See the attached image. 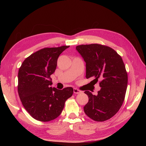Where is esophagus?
I'll return each mask as SVG.
<instances>
[{
  "label": "esophagus",
  "mask_w": 146,
  "mask_h": 146,
  "mask_svg": "<svg viewBox=\"0 0 146 146\" xmlns=\"http://www.w3.org/2000/svg\"><path fill=\"white\" fill-rule=\"evenodd\" d=\"M74 92L75 94H79V93H81V92H82V91L80 90L77 89V88H74Z\"/></svg>",
  "instance_id": "34e87169"
}]
</instances>
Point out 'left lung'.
<instances>
[{
  "instance_id": "8db88e82",
  "label": "left lung",
  "mask_w": 146,
  "mask_h": 146,
  "mask_svg": "<svg viewBox=\"0 0 146 146\" xmlns=\"http://www.w3.org/2000/svg\"><path fill=\"white\" fill-rule=\"evenodd\" d=\"M76 49L86 62V78L94 77L93 85L99 81L101 87L96 96L85 91L89 100L84 111L95 121H107L117 113L125 99L128 83L125 64L121 56L107 46L82 44Z\"/></svg>"
}]
</instances>
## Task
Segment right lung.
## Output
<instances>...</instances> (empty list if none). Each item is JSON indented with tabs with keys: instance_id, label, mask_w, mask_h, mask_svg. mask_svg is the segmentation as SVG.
<instances>
[{
	"instance_id": "obj_1",
	"label": "right lung",
	"mask_w": 146,
	"mask_h": 146,
	"mask_svg": "<svg viewBox=\"0 0 146 146\" xmlns=\"http://www.w3.org/2000/svg\"><path fill=\"white\" fill-rule=\"evenodd\" d=\"M69 46L46 47L30 55L18 72L17 91L23 105L37 121L48 122L60 116L65 102L72 96L71 87L62 90L50 87V76L56 68L59 55Z\"/></svg>"
}]
</instances>
